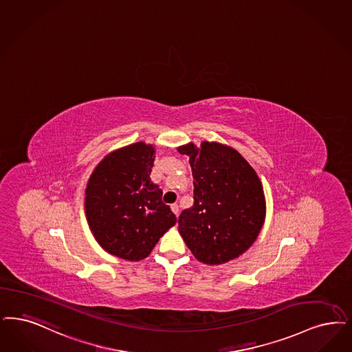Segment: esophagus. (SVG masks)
Wrapping results in <instances>:
<instances>
[{"instance_id":"34e87169","label":"esophagus","mask_w":352,"mask_h":352,"mask_svg":"<svg viewBox=\"0 0 352 352\" xmlns=\"http://www.w3.org/2000/svg\"><path fill=\"white\" fill-rule=\"evenodd\" d=\"M170 208H171L173 213L178 217V213H179V207H178V204H171V206H170Z\"/></svg>"}]
</instances>
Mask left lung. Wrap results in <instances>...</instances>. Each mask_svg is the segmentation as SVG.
<instances>
[{"instance_id":"left-lung-1","label":"left lung","mask_w":352,"mask_h":352,"mask_svg":"<svg viewBox=\"0 0 352 352\" xmlns=\"http://www.w3.org/2000/svg\"><path fill=\"white\" fill-rule=\"evenodd\" d=\"M190 157L194 206L178 219L179 233L194 256L221 265L245 253L258 237L266 216L262 183L237 151L204 141L178 148Z\"/></svg>"}]
</instances>
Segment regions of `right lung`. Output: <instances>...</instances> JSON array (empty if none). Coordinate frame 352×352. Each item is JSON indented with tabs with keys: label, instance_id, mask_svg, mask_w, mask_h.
<instances>
[{
	"label": "right lung",
	"instance_id": "1",
	"mask_svg": "<svg viewBox=\"0 0 352 352\" xmlns=\"http://www.w3.org/2000/svg\"><path fill=\"white\" fill-rule=\"evenodd\" d=\"M155 149L136 142L106 155L93 171L85 197L89 226L107 253L141 261L177 223L162 190L151 181Z\"/></svg>",
	"mask_w": 352,
	"mask_h": 352
}]
</instances>
